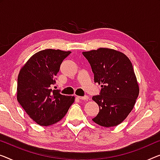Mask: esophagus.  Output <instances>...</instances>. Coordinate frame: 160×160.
Masks as SVG:
<instances>
[{
  "instance_id": "esophagus-1",
  "label": "esophagus",
  "mask_w": 160,
  "mask_h": 160,
  "mask_svg": "<svg viewBox=\"0 0 160 160\" xmlns=\"http://www.w3.org/2000/svg\"><path fill=\"white\" fill-rule=\"evenodd\" d=\"M78 98L80 100H87V99H88V98L89 97H88V95H85V96H78Z\"/></svg>"
}]
</instances>
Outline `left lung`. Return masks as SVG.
I'll use <instances>...</instances> for the list:
<instances>
[{
    "label": "left lung",
    "instance_id": "left-lung-1",
    "mask_svg": "<svg viewBox=\"0 0 160 160\" xmlns=\"http://www.w3.org/2000/svg\"><path fill=\"white\" fill-rule=\"evenodd\" d=\"M94 74V81L101 85L99 95L92 99L100 107L92 121L104 127L121 123L134 106L139 92L132 64L122 52L108 48L83 52Z\"/></svg>",
    "mask_w": 160,
    "mask_h": 160
}]
</instances>
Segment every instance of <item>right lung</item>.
<instances>
[{
	"label": "right lung",
	"instance_id": "1",
	"mask_svg": "<svg viewBox=\"0 0 160 160\" xmlns=\"http://www.w3.org/2000/svg\"><path fill=\"white\" fill-rule=\"evenodd\" d=\"M71 52L44 49L34 54L18 76L17 100L33 121L47 126L62 118L75 101V97L52 90L60 65Z\"/></svg>",
	"mask_w": 160,
	"mask_h": 160
}]
</instances>
